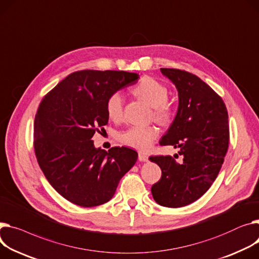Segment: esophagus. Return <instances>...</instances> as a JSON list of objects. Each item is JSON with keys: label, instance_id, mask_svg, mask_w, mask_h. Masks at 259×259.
Segmentation results:
<instances>
[{"label": "esophagus", "instance_id": "34e87169", "mask_svg": "<svg viewBox=\"0 0 259 259\" xmlns=\"http://www.w3.org/2000/svg\"><path fill=\"white\" fill-rule=\"evenodd\" d=\"M139 159L141 160V161H148L149 160V157L147 156L146 154H144V153H139Z\"/></svg>", "mask_w": 259, "mask_h": 259}]
</instances>
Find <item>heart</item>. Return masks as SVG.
<instances>
[{
	"label": "heart",
	"mask_w": 259,
	"mask_h": 259,
	"mask_svg": "<svg viewBox=\"0 0 259 259\" xmlns=\"http://www.w3.org/2000/svg\"><path fill=\"white\" fill-rule=\"evenodd\" d=\"M132 94L147 102L153 107V117L160 124H167L173 116V107L167 101L168 91L166 86L153 78L146 77L132 89ZM106 112L112 120L123 117V98L119 93H113L106 101ZM158 130L154 126H133L118 134V140L126 146L146 151L157 139Z\"/></svg>",
	"instance_id": "obj_1"
}]
</instances>
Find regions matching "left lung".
Wrapping results in <instances>:
<instances>
[{
	"mask_svg": "<svg viewBox=\"0 0 259 259\" xmlns=\"http://www.w3.org/2000/svg\"><path fill=\"white\" fill-rule=\"evenodd\" d=\"M160 71L175 84L179 97L177 114L160 145L178 148L183 161L151 156L161 168L151 192L159 205L177 208L198 200L215 180L229 145L228 112L222 98L196 75L177 68Z\"/></svg>",
	"mask_w": 259,
	"mask_h": 259,
	"instance_id": "8db88e82",
	"label": "left lung"
}]
</instances>
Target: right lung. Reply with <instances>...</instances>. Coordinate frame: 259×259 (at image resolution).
<instances>
[{
  "mask_svg": "<svg viewBox=\"0 0 259 259\" xmlns=\"http://www.w3.org/2000/svg\"><path fill=\"white\" fill-rule=\"evenodd\" d=\"M140 75L84 70L68 75L41 100L34 119V151L47 180L82 207L108 202L137 153L126 147L95 148L92 137L107 125L106 101Z\"/></svg>",
  "mask_w": 259,
  "mask_h": 259,
  "instance_id": "right-lung-1",
  "label": "right lung"
}]
</instances>
